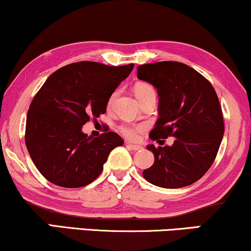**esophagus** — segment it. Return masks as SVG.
<instances>
[{"label": "esophagus", "mask_w": 251, "mask_h": 251, "mask_svg": "<svg viewBox=\"0 0 251 251\" xmlns=\"http://www.w3.org/2000/svg\"><path fill=\"white\" fill-rule=\"evenodd\" d=\"M126 146H128L129 149L133 150V151H139V150H142L143 148L141 145H136V144H131V143H126Z\"/></svg>", "instance_id": "1"}]
</instances>
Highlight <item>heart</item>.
Instances as JSON below:
<instances>
[{
  "label": "heart",
  "instance_id": "obj_1",
  "mask_svg": "<svg viewBox=\"0 0 251 251\" xmlns=\"http://www.w3.org/2000/svg\"><path fill=\"white\" fill-rule=\"evenodd\" d=\"M135 93H136V97H137V99L139 100L142 97L146 96V94L155 93V92L153 87L149 85V84L138 83L137 85L135 86ZM118 94H119L118 91H115V92L110 96L108 100L109 106H113V103L115 102L116 98H118ZM145 129H146V126L143 125V123H138V125H133V123H125V125L120 126L119 128L120 132H121L122 135L128 139H136L139 136V133H142Z\"/></svg>",
  "mask_w": 251,
  "mask_h": 251
}]
</instances>
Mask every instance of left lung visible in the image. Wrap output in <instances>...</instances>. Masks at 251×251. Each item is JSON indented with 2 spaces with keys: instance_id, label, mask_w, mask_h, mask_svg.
Returning a JSON list of instances; mask_svg holds the SVG:
<instances>
[{
  "instance_id": "left-lung-1",
  "label": "left lung",
  "mask_w": 251,
  "mask_h": 251,
  "mask_svg": "<svg viewBox=\"0 0 251 251\" xmlns=\"http://www.w3.org/2000/svg\"><path fill=\"white\" fill-rule=\"evenodd\" d=\"M137 77L152 84L159 96V119L149 137L158 143L174 137L171 146H148L154 164L144 169L143 176L168 189L193 184L213 164L225 130L216 91L206 78L181 62L142 64Z\"/></svg>"
}]
</instances>
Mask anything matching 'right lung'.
Listing matches in <instances>:
<instances>
[{
    "label": "right lung",
    "mask_w": 251,
    "mask_h": 251,
    "mask_svg": "<svg viewBox=\"0 0 251 251\" xmlns=\"http://www.w3.org/2000/svg\"><path fill=\"white\" fill-rule=\"evenodd\" d=\"M132 69V63L82 61L47 78L32 100L25 129L26 148L42 176L60 187L79 188L101 174L110 151L125 142L108 130L87 137L82 126L105 114L110 96Z\"/></svg>",
    "instance_id": "add662e5"
}]
</instances>
